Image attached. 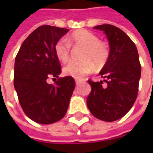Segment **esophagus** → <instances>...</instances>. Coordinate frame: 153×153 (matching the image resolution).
<instances>
[{
  "mask_svg": "<svg viewBox=\"0 0 153 153\" xmlns=\"http://www.w3.org/2000/svg\"><path fill=\"white\" fill-rule=\"evenodd\" d=\"M75 83H76V84H79L80 83V81L79 79H75Z\"/></svg>",
  "mask_w": 153,
  "mask_h": 153,
  "instance_id": "34e87169",
  "label": "esophagus"
}]
</instances>
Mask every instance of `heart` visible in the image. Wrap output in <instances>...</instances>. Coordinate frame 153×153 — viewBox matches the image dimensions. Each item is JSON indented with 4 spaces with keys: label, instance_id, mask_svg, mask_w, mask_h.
<instances>
[{
    "label": "heart",
    "instance_id": "heart-1",
    "mask_svg": "<svg viewBox=\"0 0 153 153\" xmlns=\"http://www.w3.org/2000/svg\"><path fill=\"white\" fill-rule=\"evenodd\" d=\"M70 45L83 47L81 54L83 60L70 61L63 69L65 75L75 79H82L93 72L95 66L92 60L97 65L102 66L109 56V48L105 42L99 41L98 37L92 32L80 29L72 33L67 38V41L60 39L55 45L56 56L63 63L70 60Z\"/></svg>",
    "mask_w": 153,
    "mask_h": 153
}]
</instances>
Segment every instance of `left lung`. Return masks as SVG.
I'll return each mask as SVG.
<instances>
[{
	"label": "left lung",
	"mask_w": 153,
	"mask_h": 153,
	"mask_svg": "<svg viewBox=\"0 0 153 153\" xmlns=\"http://www.w3.org/2000/svg\"><path fill=\"white\" fill-rule=\"evenodd\" d=\"M93 28L105 33L110 52L99 73L103 81L88 80L92 90L87 98V106L96 118L115 121L131 109L137 98L141 77L138 50L128 35L114 25H97ZM103 82L106 85H103Z\"/></svg>",
	"instance_id": "left-lung-1"
}]
</instances>
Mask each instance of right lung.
I'll use <instances>...</instances> for the list:
<instances>
[{
    "instance_id": "obj_1",
    "label": "right lung",
    "mask_w": 153,
    "mask_h": 153,
    "mask_svg": "<svg viewBox=\"0 0 153 153\" xmlns=\"http://www.w3.org/2000/svg\"><path fill=\"white\" fill-rule=\"evenodd\" d=\"M69 29L51 25L38 27L26 38L15 61L14 86L22 109L28 118L42 125L59 121L65 115L75 87L73 77H56L61 67L54 51Z\"/></svg>"
}]
</instances>
